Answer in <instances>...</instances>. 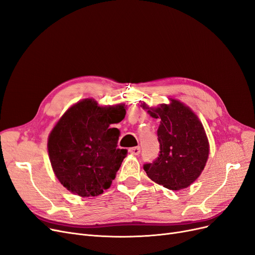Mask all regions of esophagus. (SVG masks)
Masks as SVG:
<instances>
[{"label":"esophagus","mask_w":255,"mask_h":255,"mask_svg":"<svg viewBox=\"0 0 255 255\" xmlns=\"http://www.w3.org/2000/svg\"><path fill=\"white\" fill-rule=\"evenodd\" d=\"M129 152L133 155H138L140 153V148L139 147H133L129 149Z\"/></svg>","instance_id":"34e87169"}]
</instances>
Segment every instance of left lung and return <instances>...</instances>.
<instances>
[{
  "instance_id": "left-lung-1",
  "label": "left lung",
  "mask_w": 255,
  "mask_h": 255,
  "mask_svg": "<svg viewBox=\"0 0 255 255\" xmlns=\"http://www.w3.org/2000/svg\"><path fill=\"white\" fill-rule=\"evenodd\" d=\"M148 113L161 119L157 129L161 151L155 161L144 165V170L167 189H184L201 175L208 159L209 142L203 124L189 107L174 99Z\"/></svg>"
}]
</instances>
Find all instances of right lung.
<instances>
[{"label":"right lung","instance_id":"1","mask_svg":"<svg viewBox=\"0 0 255 255\" xmlns=\"http://www.w3.org/2000/svg\"><path fill=\"white\" fill-rule=\"evenodd\" d=\"M124 104L100 107L92 99L74 104L48 137L49 159L60 183L74 194L97 196L115 180L126 149H119L120 130L110 128L125 118Z\"/></svg>","mask_w":255,"mask_h":255}]
</instances>
